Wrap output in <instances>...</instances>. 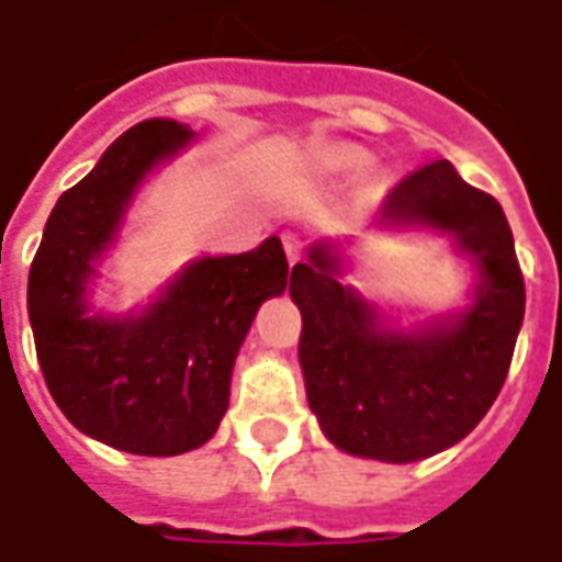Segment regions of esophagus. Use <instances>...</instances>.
<instances>
[{
	"mask_svg": "<svg viewBox=\"0 0 562 562\" xmlns=\"http://www.w3.org/2000/svg\"><path fill=\"white\" fill-rule=\"evenodd\" d=\"M281 240H284V252H288V262H296L300 259V237L296 234H291V231H284L281 234Z\"/></svg>",
	"mask_w": 562,
	"mask_h": 562,
	"instance_id": "1",
	"label": "esophagus"
}]
</instances>
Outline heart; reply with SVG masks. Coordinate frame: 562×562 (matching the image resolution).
I'll list each match as a JSON object with an SVG mask.
<instances>
[{
	"mask_svg": "<svg viewBox=\"0 0 562 562\" xmlns=\"http://www.w3.org/2000/svg\"><path fill=\"white\" fill-rule=\"evenodd\" d=\"M313 162L315 168H322L325 175H340V178H350V175H362L369 165H372V156L369 149H362L357 143H315L313 146ZM369 193H378V187L372 184Z\"/></svg>",
	"mask_w": 562,
	"mask_h": 562,
	"instance_id": "1",
	"label": "heart"
}]
</instances>
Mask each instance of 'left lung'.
Returning a JSON list of instances; mask_svg holds the SVG:
<instances>
[{"instance_id":"8db88e82","label":"left lung","mask_w":562,"mask_h":562,"mask_svg":"<svg viewBox=\"0 0 562 562\" xmlns=\"http://www.w3.org/2000/svg\"><path fill=\"white\" fill-rule=\"evenodd\" d=\"M381 234H441L472 271L463 306L400 322L344 281L347 244L315 240L291 271L303 315L300 369L318 428L337 450L416 463L460 443L507 378L526 315L513 231L494 196L438 159L378 209Z\"/></svg>"}]
</instances>
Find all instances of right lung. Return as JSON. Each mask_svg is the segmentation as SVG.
Instances as JSON below:
<instances>
[{
	"label": "right lung",
	"instance_id": "obj_1",
	"mask_svg": "<svg viewBox=\"0 0 562 562\" xmlns=\"http://www.w3.org/2000/svg\"><path fill=\"white\" fill-rule=\"evenodd\" d=\"M193 137L175 119L124 131L58 196L27 278L36 359L58 409L87 438L137 457H178L218 431L249 325L288 288V256L271 234L249 252L190 259L124 313L93 303L99 266L143 184Z\"/></svg>",
	"mask_w": 562,
	"mask_h": 562
}]
</instances>
